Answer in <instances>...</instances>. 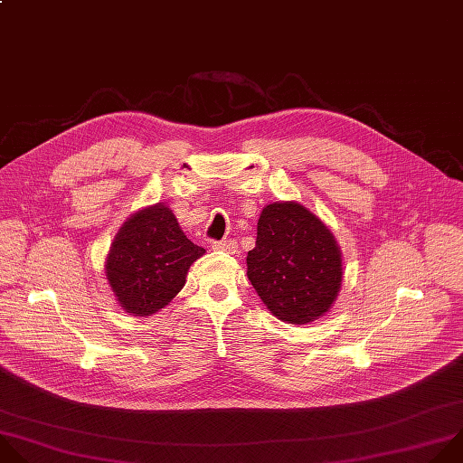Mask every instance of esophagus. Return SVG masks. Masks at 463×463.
<instances>
[{"label": "esophagus", "mask_w": 463, "mask_h": 463, "mask_svg": "<svg viewBox=\"0 0 463 463\" xmlns=\"http://www.w3.org/2000/svg\"><path fill=\"white\" fill-rule=\"evenodd\" d=\"M212 248L226 251V253H235L237 251V242L232 241V239H228V241H213Z\"/></svg>", "instance_id": "obj_1"}]
</instances>
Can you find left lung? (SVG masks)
<instances>
[{
  "label": "left lung",
  "mask_w": 463,
  "mask_h": 463,
  "mask_svg": "<svg viewBox=\"0 0 463 463\" xmlns=\"http://www.w3.org/2000/svg\"><path fill=\"white\" fill-rule=\"evenodd\" d=\"M248 279L269 312L288 323L317 319L341 288V253L326 226L298 203L268 204L248 251Z\"/></svg>",
  "instance_id": "1"
}]
</instances>
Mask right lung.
I'll list each match as a JSON object with an SVG mask.
<instances>
[{
	"mask_svg": "<svg viewBox=\"0 0 463 463\" xmlns=\"http://www.w3.org/2000/svg\"><path fill=\"white\" fill-rule=\"evenodd\" d=\"M204 251L184 235L169 208L156 204L120 228L106 273L126 312L151 316L182 290L190 266Z\"/></svg>",
	"mask_w": 463,
	"mask_h": 463,
	"instance_id": "right-lung-1",
	"label": "right lung"
}]
</instances>
